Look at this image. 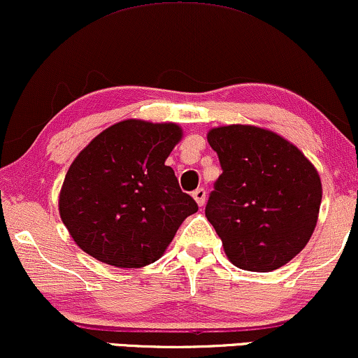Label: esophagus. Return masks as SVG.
Wrapping results in <instances>:
<instances>
[{"mask_svg":"<svg viewBox=\"0 0 358 358\" xmlns=\"http://www.w3.org/2000/svg\"><path fill=\"white\" fill-rule=\"evenodd\" d=\"M192 197H194V199H196L197 206H199V208H203L204 203H206V191H204V189L203 187L196 189V191L192 192Z\"/></svg>","mask_w":358,"mask_h":358,"instance_id":"esophagus-1","label":"esophagus"}]
</instances>
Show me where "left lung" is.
Listing matches in <instances>:
<instances>
[{"label":"left lung","mask_w":358,"mask_h":358,"mask_svg":"<svg viewBox=\"0 0 358 358\" xmlns=\"http://www.w3.org/2000/svg\"><path fill=\"white\" fill-rule=\"evenodd\" d=\"M222 174L206 217L241 270L268 273L306 246L317 226L322 180L298 147L271 130L224 125L208 132Z\"/></svg>","instance_id":"8db88e82"}]
</instances>
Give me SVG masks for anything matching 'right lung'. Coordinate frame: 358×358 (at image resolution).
Returning a JSON list of instances; mask_svg holds the SVG:
<instances>
[{
    "label": "right lung",
    "instance_id": "add662e5",
    "mask_svg": "<svg viewBox=\"0 0 358 358\" xmlns=\"http://www.w3.org/2000/svg\"><path fill=\"white\" fill-rule=\"evenodd\" d=\"M180 138L178 124L129 119L105 129L77 155L58 209L87 255L117 268L161 258L182 221L197 211L166 166Z\"/></svg>",
    "mask_w": 358,
    "mask_h": 358
}]
</instances>
